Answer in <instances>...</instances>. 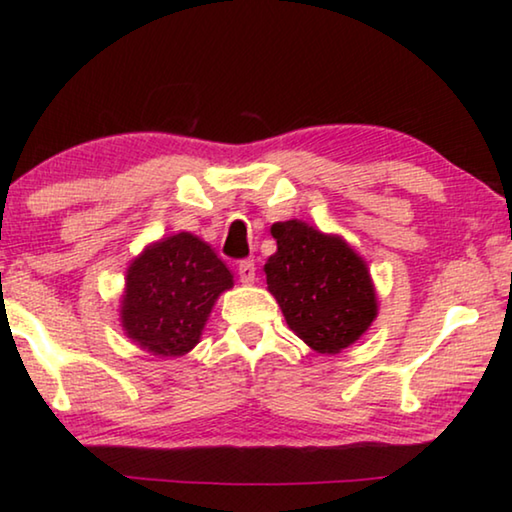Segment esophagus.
Segmentation results:
<instances>
[{
	"instance_id": "esophagus-1",
	"label": "esophagus",
	"mask_w": 512,
	"mask_h": 512,
	"mask_svg": "<svg viewBox=\"0 0 512 512\" xmlns=\"http://www.w3.org/2000/svg\"><path fill=\"white\" fill-rule=\"evenodd\" d=\"M257 271V266H255V262L253 259H246V262H241L239 264V277H241V282L244 284H253L255 282V273Z\"/></svg>"
}]
</instances>
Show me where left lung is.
I'll list each match as a JSON object with an SVG mask.
<instances>
[{
    "label": "left lung",
    "instance_id": "1",
    "mask_svg": "<svg viewBox=\"0 0 512 512\" xmlns=\"http://www.w3.org/2000/svg\"><path fill=\"white\" fill-rule=\"evenodd\" d=\"M277 253L264 266L287 325L309 348L336 354L366 332L377 316L368 266L341 237L302 221L275 223Z\"/></svg>",
    "mask_w": 512,
    "mask_h": 512
}]
</instances>
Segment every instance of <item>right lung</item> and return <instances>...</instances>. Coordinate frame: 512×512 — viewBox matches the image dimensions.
Returning <instances> with one entry per match:
<instances>
[{"label": "right lung", "instance_id": "add662e5", "mask_svg": "<svg viewBox=\"0 0 512 512\" xmlns=\"http://www.w3.org/2000/svg\"><path fill=\"white\" fill-rule=\"evenodd\" d=\"M232 273L214 250L180 232L144 250L128 268L121 325L128 339L158 357H183L201 339Z\"/></svg>", "mask_w": 512, "mask_h": 512}]
</instances>
